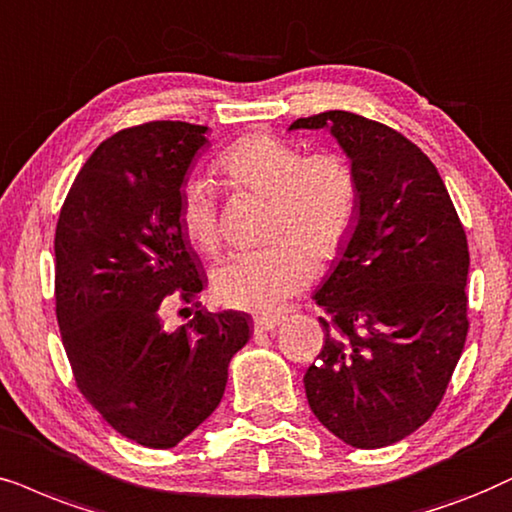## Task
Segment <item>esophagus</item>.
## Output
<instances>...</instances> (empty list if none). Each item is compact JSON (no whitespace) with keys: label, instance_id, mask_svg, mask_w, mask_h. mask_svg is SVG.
Listing matches in <instances>:
<instances>
[{"label":"esophagus","instance_id":"1","mask_svg":"<svg viewBox=\"0 0 512 512\" xmlns=\"http://www.w3.org/2000/svg\"><path fill=\"white\" fill-rule=\"evenodd\" d=\"M281 323V316L276 314H260L252 319V326H255L257 333H267V331H274V328Z\"/></svg>","mask_w":512,"mask_h":512}]
</instances>
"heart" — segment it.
Instances as JSON below:
<instances>
[{
	"mask_svg": "<svg viewBox=\"0 0 512 512\" xmlns=\"http://www.w3.org/2000/svg\"><path fill=\"white\" fill-rule=\"evenodd\" d=\"M217 170L241 189L271 198L267 248L238 252L215 271L217 302L245 312H267L300 290L312 262L326 264L345 248L359 210L352 165L333 151L304 153L293 141L248 134L226 146ZM177 224L193 248L219 250L215 186L191 179L179 196Z\"/></svg>",
	"mask_w": 512,
	"mask_h": 512,
	"instance_id": "1",
	"label": "heart"
}]
</instances>
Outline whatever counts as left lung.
Listing matches in <instances>:
<instances>
[{
	"instance_id": "left-lung-1",
	"label": "left lung",
	"mask_w": 512,
	"mask_h": 512,
	"mask_svg": "<svg viewBox=\"0 0 512 512\" xmlns=\"http://www.w3.org/2000/svg\"><path fill=\"white\" fill-rule=\"evenodd\" d=\"M290 129H328L359 184V210L314 293L331 319L304 373L309 409L335 437L380 449L442 401L468 335L470 252L437 167L397 129L328 111Z\"/></svg>"
}]
</instances>
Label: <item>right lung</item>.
Listing matches in <instances>:
<instances>
[{
  "label": "right lung",
  "instance_id": "add662e5",
  "mask_svg": "<svg viewBox=\"0 0 512 512\" xmlns=\"http://www.w3.org/2000/svg\"><path fill=\"white\" fill-rule=\"evenodd\" d=\"M208 127L158 120L106 139L70 186L56 224V319L75 383L101 418L170 449L217 409L245 312H205L177 331L163 312L205 288L177 224L186 172ZM198 307V302H196Z\"/></svg>",
  "mask_w": 512,
  "mask_h": 512
}]
</instances>
